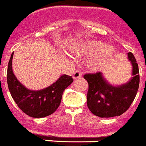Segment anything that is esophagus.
Listing matches in <instances>:
<instances>
[{
    "instance_id": "34e87169",
    "label": "esophagus",
    "mask_w": 146,
    "mask_h": 146,
    "mask_svg": "<svg viewBox=\"0 0 146 146\" xmlns=\"http://www.w3.org/2000/svg\"><path fill=\"white\" fill-rule=\"evenodd\" d=\"M81 76H82V74H81V73L79 72V71H76L75 73H73V78L74 79H79V78H81Z\"/></svg>"
}]
</instances>
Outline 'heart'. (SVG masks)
<instances>
[{
  "mask_svg": "<svg viewBox=\"0 0 146 146\" xmlns=\"http://www.w3.org/2000/svg\"><path fill=\"white\" fill-rule=\"evenodd\" d=\"M117 53V49L111 44H105L100 41H87L81 44L76 55L90 57L88 65L93 70L103 69L113 58Z\"/></svg>",
  "mask_w": 146,
  "mask_h": 146,
  "instance_id": "obj_1",
  "label": "heart"
}]
</instances>
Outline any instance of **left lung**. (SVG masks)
Returning <instances> with one entry per match:
<instances>
[{
  "label": "left lung",
  "mask_w": 146,
  "mask_h": 146,
  "mask_svg": "<svg viewBox=\"0 0 146 146\" xmlns=\"http://www.w3.org/2000/svg\"><path fill=\"white\" fill-rule=\"evenodd\" d=\"M128 58L132 65L133 76L125 84H111L101 72L84 76L89 85L87 105L93 114L108 118L120 116L129 108L139 88V75L133 53L128 52Z\"/></svg>",
  "instance_id": "left-lung-1"
}]
</instances>
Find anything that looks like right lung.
<instances>
[{"instance_id":"add662e5","label":"right lung","mask_w":146,"mask_h":146,"mask_svg":"<svg viewBox=\"0 0 146 146\" xmlns=\"http://www.w3.org/2000/svg\"><path fill=\"white\" fill-rule=\"evenodd\" d=\"M12 53L7 68V84L11 96L18 108L34 118H42L52 114L61 103L64 90L73 82L70 76L62 75L50 86L38 90H29L18 81L13 71Z\"/></svg>"}]
</instances>
